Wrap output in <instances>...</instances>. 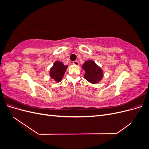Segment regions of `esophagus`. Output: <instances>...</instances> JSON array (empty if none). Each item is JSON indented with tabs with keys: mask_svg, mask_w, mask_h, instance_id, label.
<instances>
[{
	"mask_svg": "<svg viewBox=\"0 0 149 149\" xmlns=\"http://www.w3.org/2000/svg\"><path fill=\"white\" fill-rule=\"evenodd\" d=\"M73 64L74 65L78 66V65H79V63H78V61H74L73 62Z\"/></svg>",
	"mask_w": 149,
	"mask_h": 149,
	"instance_id": "34e87169",
	"label": "esophagus"
}]
</instances>
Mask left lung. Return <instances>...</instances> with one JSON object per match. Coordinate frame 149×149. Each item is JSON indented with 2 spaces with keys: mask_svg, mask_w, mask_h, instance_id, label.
Returning a JSON list of instances; mask_svg holds the SVG:
<instances>
[{
  "mask_svg": "<svg viewBox=\"0 0 149 149\" xmlns=\"http://www.w3.org/2000/svg\"><path fill=\"white\" fill-rule=\"evenodd\" d=\"M83 68L85 71L84 78L91 83L96 84L102 78V70L93 61H86L83 65Z\"/></svg>",
  "mask_w": 149,
  "mask_h": 149,
  "instance_id": "obj_1",
  "label": "left lung"
}]
</instances>
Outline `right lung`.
Segmentation results:
<instances>
[{"instance_id":"add662e5","label":"right lung","mask_w":149,"mask_h":149,"mask_svg":"<svg viewBox=\"0 0 149 149\" xmlns=\"http://www.w3.org/2000/svg\"><path fill=\"white\" fill-rule=\"evenodd\" d=\"M68 66L65 65L63 63L56 61L50 69L49 74L51 78L55 80V81L59 82L61 80L65 72L67 69Z\"/></svg>"}]
</instances>
